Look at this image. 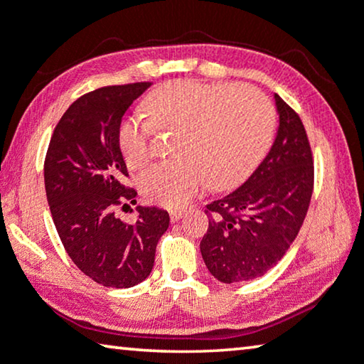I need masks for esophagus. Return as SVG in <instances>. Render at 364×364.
<instances>
[{
	"label": "esophagus",
	"instance_id": "34e87169",
	"mask_svg": "<svg viewBox=\"0 0 364 364\" xmlns=\"http://www.w3.org/2000/svg\"><path fill=\"white\" fill-rule=\"evenodd\" d=\"M181 217H183V210H171V212H170V218H171L173 223L180 220Z\"/></svg>",
	"mask_w": 364,
	"mask_h": 364
}]
</instances>
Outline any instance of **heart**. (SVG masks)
<instances>
[{
	"mask_svg": "<svg viewBox=\"0 0 364 364\" xmlns=\"http://www.w3.org/2000/svg\"><path fill=\"white\" fill-rule=\"evenodd\" d=\"M147 119L126 117L118 146L126 165L137 170L151 155L155 131L175 129V160L144 170L139 188L147 200L180 209L205 181L223 191L240 184L264 157L275 129V112L261 90L250 85L171 80L144 102Z\"/></svg>",
	"mask_w": 364,
	"mask_h": 364,
	"instance_id": "1",
	"label": "heart"
}]
</instances>
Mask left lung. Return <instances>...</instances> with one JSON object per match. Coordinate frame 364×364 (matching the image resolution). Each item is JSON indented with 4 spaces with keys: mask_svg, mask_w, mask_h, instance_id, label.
<instances>
[{
    "mask_svg": "<svg viewBox=\"0 0 364 364\" xmlns=\"http://www.w3.org/2000/svg\"><path fill=\"white\" fill-rule=\"evenodd\" d=\"M279 131L247 180L207 204L209 228L200 252L223 284L267 274L285 256L304 222L314 189V159L301 118L275 94Z\"/></svg>",
    "mask_w": 364,
    "mask_h": 364,
    "instance_id": "obj_1",
    "label": "left lung"
}]
</instances>
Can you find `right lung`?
Instances as JSON below:
<instances>
[{
    "label": "right lung",
    "instance_id": "obj_1",
    "mask_svg": "<svg viewBox=\"0 0 364 364\" xmlns=\"http://www.w3.org/2000/svg\"><path fill=\"white\" fill-rule=\"evenodd\" d=\"M152 82L107 85L73 103L51 134L45 157V191L56 232L73 262L103 287L129 288L152 272L155 247L170 215L137 207L136 223L114 215L136 204L118 146L121 118Z\"/></svg>",
    "mask_w": 364,
    "mask_h": 364
}]
</instances>
